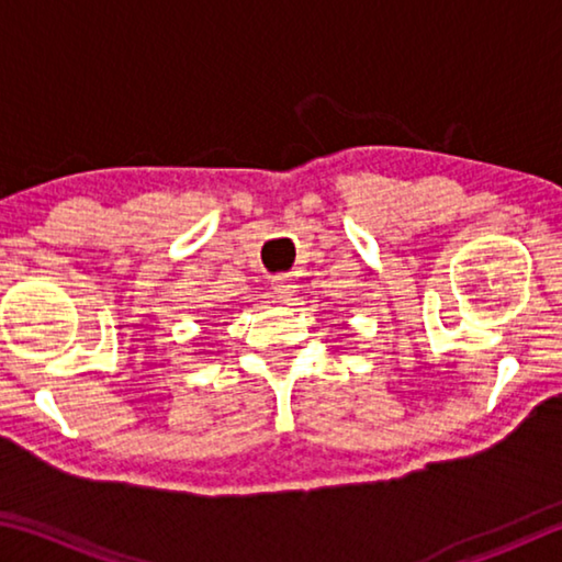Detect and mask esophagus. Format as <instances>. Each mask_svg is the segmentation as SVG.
Wrapping results in <instances>:
<instances>
[{
	"instance_id": "esophagus-1",
	"label": "esophagus",
	"mask_w": 562,
	"mask_h": 562,
	"mask_svg": "<svg viewBox=\"0 0 562 562\" xmlns=\"http://www.w3.org/2000/svg\"><path fill=\"white\" fill-rule=\"evenodd\" d=\"M272 292L278 294V297H292L294 284L290 282L288 274H278V278H272Z\"/></svg>"
}]
</instances>
